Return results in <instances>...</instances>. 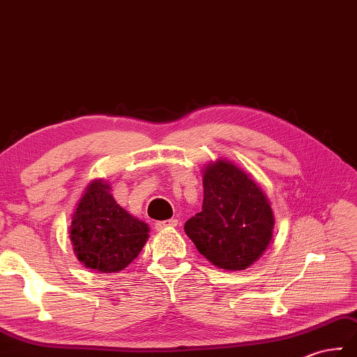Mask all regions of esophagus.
<instances>
[{
	"label": "esophagus",
	"mask_w": 357,
	"mask_h": 357,
	"mask_svg": "<svg viewBox=\"0 0 357 357\" xmlns=\"http://www.w3.org/2000/svg\"><path fill=\"white\" fill-rule=\"evenodd\" d=\"M177 225H178V220L171 218V220H165V221H155L154 227L157 229V231H162V229H166V227H176Z\"/></svg>",
	"instance_id": "esophagus-1"
}]
</instances>
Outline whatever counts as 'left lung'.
Masks as SVG:
<instances>
[{
  "mask_svg": "<svg viewBox=\"0 0 357 357\" xmlns=\"http://www.w3.org/2000/svg\"><path fill=\"white\" fill-rule=\"evenodd\" d=\"M203 206L185 225L195 248L213 266L243 271L263 255L272 240L273 212L248 174L220 160L203 174Z\"/></svg>",
  "mask_w": 357,
  "mask_h": 357,
  "instance_id": "left-lung-1",
  "label": "left lung"
}]
</instances>
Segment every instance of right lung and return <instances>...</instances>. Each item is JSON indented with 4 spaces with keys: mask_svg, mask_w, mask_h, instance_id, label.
<instances>
[{
    "mask_svg": "<svg viewBox=\"0 0 357 357\" xmlns=\"http://www.w3.org/2000/svg\"><path fill=\"white\" fill-rule=\"evenodd\" d=\"M148 225L130 215L109 194V185L94 180L71 217L70 240L77 259L94 272L122 271L148 238Z\"/></svg>",
    "mask_w": 357,
    "mask_h": 357,
    "instance_id": "add662e5",
    "label": "right lung"
}]
</instances>
